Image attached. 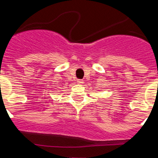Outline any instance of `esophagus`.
<instances>
[{
    "instance_id": "esophagus-1",
    "label": "esophagus",
    "mask_w": 158,
    "mask_h": 158,
    "mask_svg": "<svg viewBox=\"0 0 158 158\" xmlns=\"http://www.w3.org/2000/svg\"><path fill=\"white\" fill-rule=\"evenodd\" d=\"M77 81V83H78V84H81V83H83V80H80V79H78V80Z\"/></svg>"
}]
</instances>
